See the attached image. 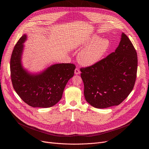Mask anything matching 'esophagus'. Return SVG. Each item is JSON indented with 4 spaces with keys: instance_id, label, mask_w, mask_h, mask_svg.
<instances>
[{
    "instance_id": "obj_1",
    "label": "esophagus",
    "mask_w": 149,
    "mask_h": 149,
    "mask_svg": "<svg viewBox=\"0 0 149 149\" xmlns=\"http://www.w3.org/2000/svg\"><path fill=\"white\" fill-rule=\"evenodd\" d=\"M81 73V72H80V71H79V70L78 69V68H76L75 70V75H78V74H79Z\"/></svg>"
}]
</instances>
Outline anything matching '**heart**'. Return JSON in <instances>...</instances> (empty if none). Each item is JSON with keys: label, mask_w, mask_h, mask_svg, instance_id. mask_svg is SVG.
Masks as SVG:
<instances>
[{"label": "heart", "mask_w": 149, "mask_h": 149, "mask_svg": "<svg viewBox=\"0 0 149 149\" xmlns=\"http://www.w3.org/2000/svg\"><path fill=\"white\" fill-rule=\"evenodd\" d=\"M110 43L108 39L100 38L95 34L88 35L76 40L74 48H82L79 52L77 59L81 65L90 67L100 62L110 48Z\"/></svg>", "instance_id": "obj_1"}]
</instances>
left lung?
Returning <instances> with one entry per match:
<instances>
[{
	"label": "left lung",
	"mask_w": 149,
	"mask_h": 149,
	"mask_svg": "<svg viewBox=\"0 0 149 149\" xmlns=\"http://www.w3.org/2000/svg\"><path fill=\"white\" fill-rule=\"evenodd\" d=\"M80 70L87 102L97 109L118 105L134 87L137 70V52L129 38L122 33L114 52L96 64Z\"/></svg>",
	"instance_id": "1"
}]
</instances>
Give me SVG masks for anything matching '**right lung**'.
<instances>
[{"label":"right lung","mask_w":149,"mask_h":149,"mask_svg":"<svg viewBox=\"0 0 149 149\" xmlns=\"http://www.w3.org/2000/svg\"><path fill=\"white\" fill-rule=\"evenodd\" d=\"M26 40L27 35H23L12 54L10 68L13 88L31 107H52L61 99L68 81L74 76L75 66L71 63H56L38 72H30L24 67L22 61Z\"/></svg>","instance_id":"obj_1"}]
</instances>
